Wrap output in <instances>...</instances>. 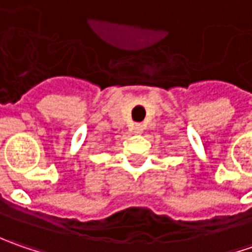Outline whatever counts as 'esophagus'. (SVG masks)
Masks as SVG:
<instances>
[{
    "label": "esophagus",
    "instance_id": "1",
    "mask_svg": "<svg viewBox=\"0 0 252 252\" xmlns=\"http://www.w3.org/2000/svg\"><path fill=\"white\" fill-rule=\"evenodd\" d=\"M134 130L141 131V125H136V126H134Z\"/></svg>",
    "mask_w": 252,
    "mask_h": 252
}]
</instances>
